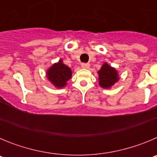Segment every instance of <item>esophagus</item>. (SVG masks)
Here are the masks:
<instances>
[{"label": "esophagus", "instance_id": "esophagus-1", "mask_svg": "<svg viewBox=\"0 0 157 157\" xmlns=\"http://www.w3.org/2000/svg\"><path fill=\"white\" fill-rule=\"evenodd\" d=\"M82 68H89L90 67V63H82Z\"/></svg>", "mask_w": 157, "mask_h": 157}]
</instances>
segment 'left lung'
<instances>
[{"label": "left lung", "mask_w": 157, "mask_h": 157, "mask_svg": "<svg viewBox=\"0 0 157 157\" xmlns=\"http://www.w3.org/2000/svg\"><path fill=\"white\" fill-rule=\"evenodd\" d=\"M99 75V85L102 88H110L119 80L117 71L115 68L105 63L98 71Z\"/></svg>", "instance_id": "obj_1"}]
</instances>
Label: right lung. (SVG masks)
Segmentation results:
<instances>
[{
    "label": "right lung",
    "mask_w": 157,
    "mask_h": 157,
    "mask_svg": "<svg viewBox=\"0 0 157 157\" xmlns=\"http://www.w3.org/2000/svg\"><path fill=\"white\" fill-rule=\"evenodd\" d=\"M47 78L57 88H62L67 85V82L71 77L70 67L63 64L60 59L58 63H54L47 71Z\"/></svg>",
    "instance_id": "right-lung-1"
}]
</instances>
